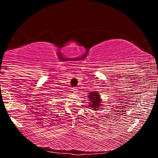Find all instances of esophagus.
<instances>
[{"mask_svg":"<svg viewBox=\"0 0 158 158\" xmlns=\"http://www.w3.org/2000/svg\"><path fill=\"white\" fill-rule=\"evenodd\" d=\"M72 90H73V91L74 92V94H77V92H78V89H77V88H75V87H73V88H72Z\"/></svg>","mask_w":158,"mask_h":158,"instance_id":"1","label":"esophagus"}]
</instances>
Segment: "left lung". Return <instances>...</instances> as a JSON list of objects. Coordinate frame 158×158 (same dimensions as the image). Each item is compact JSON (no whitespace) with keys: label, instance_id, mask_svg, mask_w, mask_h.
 <instances>
[{"label":"left lung","instance_id":"1","mask_svg":"<svg viewBox=\"0 0 158 158\" xmlns=\"http://www.w3.org/2000/svg\"><path fill=\"white\" fill-rule=\"evenodd\" d=\"M89 99H90V102H91V104L90 105V107L93 108L94 109L97 110V108H99V103H100V97H99V95L98 94L97 92H91L89 94Z\"/></svg>","mask_w":158,"mask_h":158}]
</instances>
